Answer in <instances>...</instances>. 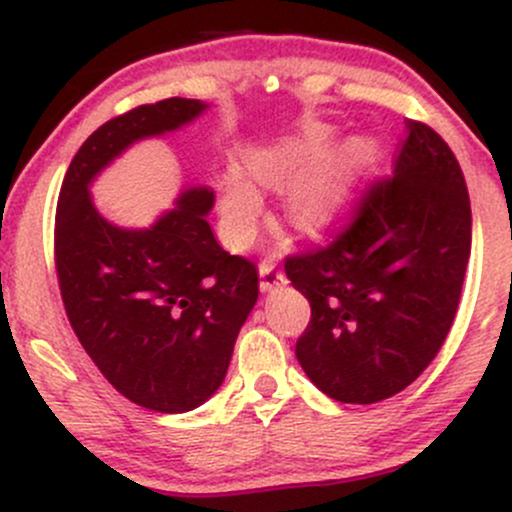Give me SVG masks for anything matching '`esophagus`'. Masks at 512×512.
<instances>
[{"label": "esophagus", "instance_id": "34e87169", "mask_svg": "<svg viewBox=\"0 0 512 512\" xmlns=\"http://www.w3.org/2000/svg\"><path fill=\"white\" fill-rule=\"evenodd\" d=\"M284 281H286L284 272H281L274 262H267V260L260 262V289L262 291H272L274 286L284 284Z\"/></svg>", "mask_w": 512, "mask_h": 512}]
</instances>
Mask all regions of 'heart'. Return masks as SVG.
<instances>
[{"label":"heart","mask_w":512,"mask_h":512,"mask_svg":"<svg viewBox=\"0 0 512 512\" xmlns=\"http://www.w3.org/2000/svg\"><path fill=\"white\" fill-rule=\"evenodd\" d=\"M337 144V132L320 125L260 151L250 161V175L258 185L289 187L286 214L303 231L315 233L334 226L378 168L380 149L373 139H349L339 149ZM254 183L243 170L231 168L219 185L221 226L236 248L250 243L260 219L262 195Z\"/></svg>","instance_id":"obj_1"}]
</instances>
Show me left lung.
Returning a JSON list of instances; mask_svg holds the SVG:
<instances>
[{
    "mask_svg": "<svg viewBox=\"0 0 512 512\" xmlns=\"http://www.w3.org/2000/svg\"><path fill=\"white\" fill-rule=\"evenodd\" d=\"M392 178L363 192L325 248L286 257L308 298L296 358L317 390L373 404L414 383L448 337L472 250L460 163L438 132L407 120Z\"/></svg>",
    "mask_w": 512,
    "mask_h": 512,
    "instance_id": "1",
    "label": "left lung"
}]
</instances>
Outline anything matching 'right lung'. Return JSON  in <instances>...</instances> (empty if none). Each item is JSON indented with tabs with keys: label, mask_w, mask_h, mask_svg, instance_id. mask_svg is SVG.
<instances>
[{
	"label": "right lung",
	"mask_w": 512,
	"mask_h": 512,
	"mask_svg": "<svg viewBox=\"0 0 512 512\" xmlns=\"http://www.w3.org/2000/svg\"><path fill=\"white\" fill-rule=\"evenodd\" d=\"M207 108L168 98L108 120L76 151L57 199L55 267L69 325L120 395L161 414L195 409L221 387L257 303V267L216 243L209 187L182 190L149 228L105 221L88 187L134 142Z\"/></svg>",
	"instance_id": "obj_1"
}]
</instances>
